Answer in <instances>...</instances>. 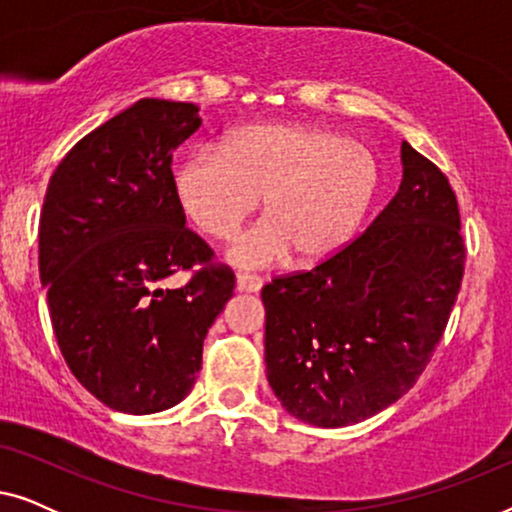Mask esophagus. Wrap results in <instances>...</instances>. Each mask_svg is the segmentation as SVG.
I'll list each match as a JSON object with an SVG mask.
<instances>
[{
  "mask_svg": "<svg viewBox=\"0 0 512 512\" xmlns=\"http://www.w3.org/2000/svg\"><path fill=\"white\" fill-rule=\"evenodd\" d=\"M237 291H247V293H256L261 291L263 286V279L256 277V275H247V272H237Z\"/></svg>",
  "mask_w": 512,
  "mask_h": 512,
  "instance_id": "obj_1",
  "label": "esophagus"
}]
</instances>
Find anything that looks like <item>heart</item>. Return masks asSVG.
Listing matches in <instances>:
<instances>
[{
  "label": "heart",
  "mask_w": 512,
  "mask_h": 512,
  "mask_svg": "<svg viewBox=\"0 0 512 512\" xmlns=\"http://www.w3.org/2000/svg\"><path fill=\"white\" fill-rule=\"evenodd\" d=\"M377 163L345 132L312 123L249 125L202 146L174 170V193L195 228L226 240L263 198L265 219L230 244V263L263 268L289 254L314 263L345 244L377 191Z\"/></svg>",
  "instance_id": "b5f03b06"
}]
</instances>
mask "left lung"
<instances>
[{"label": "left lung", "mask_w": 512, "mask_h": 512, "mask_svg": "<svg viewBox=\"0 0 512 512\" xmlns=\"http://www.w3.org/2000/svg\"><path fill=\"white\" fill-rule=\"evenodd\" d=\"M398 193L317 268L263 286L265 366L286 412L338 429L403 394L443 338L466 247L450 181L408 142Z\"/></svg>", "instance_id": "obj_1"}]
</instances>
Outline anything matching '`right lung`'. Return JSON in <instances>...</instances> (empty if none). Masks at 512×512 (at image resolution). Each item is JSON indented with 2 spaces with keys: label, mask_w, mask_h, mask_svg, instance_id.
<instances>
[{
  "label": "right lung",
  "mask_w": 512,
  "mask_h": 512,
  "mask_svg": "<svg viewBox=\"0 0 512 512\" xmlns=\"http://www.w3.org/2000/svg\"><path fill=\"white\" fill-rule=\"evenodd\" d=\"M198 107L144 97L62 158L39 219V277L76 380L111 410L151 415L184 401L235 275L186 228L172 153ZM193 269L179 290L164 282Z\"/></svg>",
  "instance_id": "1"
}]
</instances>
